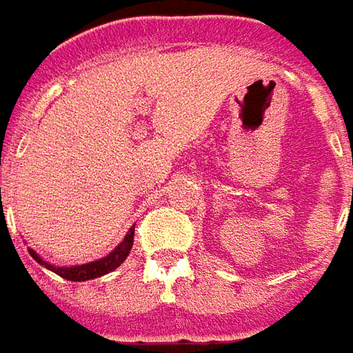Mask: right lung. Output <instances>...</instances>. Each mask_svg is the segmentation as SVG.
<instances>
[{"label": "right lung", "instance_id": "right-lung-1", "mask_svg": "<svg viewBox=\"0 0 353 353\" xmlns=\"http://www.w3.org/2000/svg\"><path fill=\"white\" fill-rule=\"evenodd\" d=\"M131 245H133V228L129 230L128 236L123 237V241H121L108 257H103L100 261H92V263L76 265V267H54V265L43 261L33 250H29V253H31V257H33L37 263L45 265V267L50 269L52 273L61 275V277L66 279V281H90V279L102 277L105 273L117 269L119 265L125 261V257H128L129 251H131Z\"/></svg>", "mask_w": 353, "mask_h": 353}]
</instances>
